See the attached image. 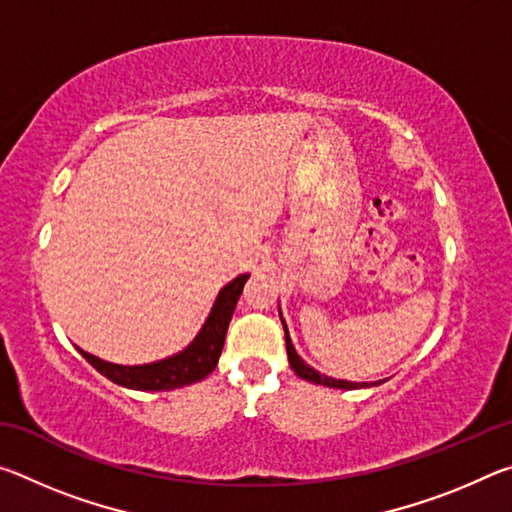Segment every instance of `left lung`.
I'll list each match as a JSON object with an SVG mask.
<instances>
[{
  "label": "left lung",
  "instance_id": "obj_1",
  "mask_svg": "<svg viewBox=\"0 0 512 512\" xmlns=\"http://www.w3.org/2000/svg\"><path fill=\"white\" fill-rule=\"evenodd\" d=\"M282 327H284V341H287L289 363H291V368H293V372H296L298 377L307 379V381H314V384H323V386H332V388H345V391H352V388H366V386H370V384H363V381H361V384H352V381L332 379V377L320 375V372H316L314 368L307 366V363L298 357V352H296V348H293V343L289 339V332H287V325H284V320H282ZM377 384H379V381H375V384H372V386H377Z\"/></svg>",
  "mask_w": 512,
  "mask_h": 512
}]
</instances>
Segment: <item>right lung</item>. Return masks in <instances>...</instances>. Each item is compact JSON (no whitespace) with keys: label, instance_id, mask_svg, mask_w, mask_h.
<instances>
[{"label":"right lung","instance_id":"right-lung-1","mask_svg":"<svg viewBox=\"0 0 512 512\" xmlns=\"http://www.w3.org/2000/svg\"><path fill=\"white\" fill-rule=\"evenodd\" d=\"M246 280L248 275H239L228 287L221 289L203 329L198 332L192 345H187L176 357L158 363H146V366H117V363L103 361L94 357V354L83 352L81 348L79 352L103 377H108L119 386L133 388V391H173V388H183L187 384H194V381H201L219 363L225 332H228L230 318L235 314L237 300L241 291H244Z\"/></svg>","mask_w":512,"mask_h":512}]
</instances>
